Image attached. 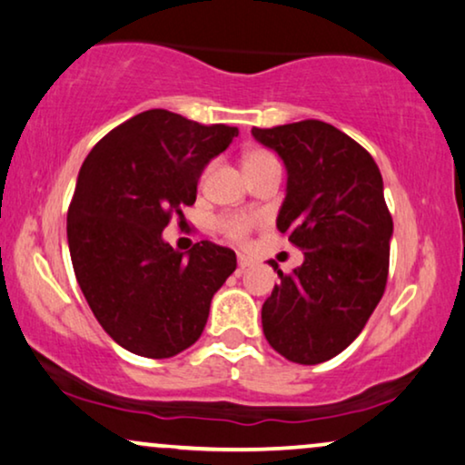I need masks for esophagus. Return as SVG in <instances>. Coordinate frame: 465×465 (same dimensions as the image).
<instances>
[{
  "label": "esophagus",
  "instance_id": "1",
  "mask_svg": "<svg viewBox=\"0 0 465 465\" xmlns=\"http://www.w3.org/2000/svg\"><path fill=\"white\" fill-rule=\"evenodd\" d=\"M252 265V259L251 257H246V255H238V274H244L246 270H249Z\"/></svg>",
  "mask_w": 465,
  "mask_h": 465
}]
</instances>
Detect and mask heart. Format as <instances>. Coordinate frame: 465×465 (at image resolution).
Segmentation results:
<instances>
[{"instance_id": "heart-1", "label": "heart", "mask_w": 465, "mask_h": 465, "mask_svg": "<svg viewBox=\"0 0 465 465\" xmlns=\"http://www.w3.org/2000/svg\"><path fill=\"white\" fill-rule=\"evenodd\" d=\"M274 157L268 151H252L244 157V168L249 165H259L265 163V161H272ZM257 225V219L251 214H225L216 221V227L223 236H227L233 242H244L249 238V233L252 232V227Z\"/></svg>"}]
</instances>
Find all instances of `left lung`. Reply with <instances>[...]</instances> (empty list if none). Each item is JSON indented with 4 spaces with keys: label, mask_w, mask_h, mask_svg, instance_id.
I'll list each match as a JSON object with an SVG mask.
<instances>
[{
    "label": "left lung",
    "mask_w": 465,
    "mask_h": 465,
    "mask_svg": "<svg viewBox=\"0 0 465 465\" xmlns=\"http://www.w3.org/2000/svg\"><path fill=\"white\" fill-rule=\"evenodd\" d=\"M287 168L276 227L304 251V263L263 302L265 340L302 366L342 352L379 306L389 274V214L372 154L323 121L252 127Z\"/></svg>",
    "instance_id": "obj_1"
}]
</instances>
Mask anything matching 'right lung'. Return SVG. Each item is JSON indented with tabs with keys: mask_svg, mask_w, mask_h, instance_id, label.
Masks as SVG:
<instances>
[{
	"mask_svg": "<svg viewBox=\"0 0 465 465\" xmlns=\"http://www.w3.org/2000/svg\"><path fill=\"white\" fill-rule=\"evenodd\" d=\"M238 127L146 110L93 146L78 172L67 244L76 281L104 331L129 352L165 359L206 327L210 302L236 252L208 240L187 255L161 232L193 206L202 172Z\"/></svg>",
	"mask_w": 465,
	"mask_h": 465,
	"instance_id": "right-lung-1",
	"label": "right lung"
}]
</instances>
